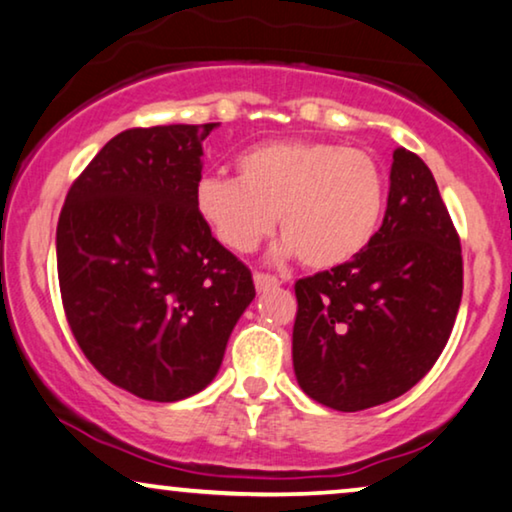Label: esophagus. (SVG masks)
Returning a JSON list of instances; mask_svg holds the SVG:
<instances>
[{
  "instance_id": "1",
  "label": "esophagus",
  "mask_w": 512,
  "mask_h": 512,
  "mask_svg": "<svg viewBox=\"0 0 512 512\" xmlns=\"http://www.w3.org/2000/svg\"><path fill=\"white\" fill-rule=\"evenodd\" d=\"M280 280L276 276H271V273H262L257 271L255 273V287L257 292H266V290H273V287H278Z\"/></svg>"
}]
</instances>
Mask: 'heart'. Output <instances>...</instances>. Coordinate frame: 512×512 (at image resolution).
<instances>
[{
	"mask_svg": "<svg viewBox=\"0 0 512 512\" xmlns=\"http://www.w3.org/2000/svg\"><path fill=\"white\" fill-rule=\"evenodd\" d=\"M378 160L331 141H269L236 160V178L206 176L194 190L199 218L222 246L250 253L278 218L283 255L334 269L369 246L385 211Z\"/></svg>",
	"mask_w": 512,
	"mask_h": 512,
	"instance_id": "b5f03b06",
	"label": "heart"
}]
</instances>
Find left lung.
Here are the masks:
<instances>
[{
	"label": "left lung",
	"mask_w": 512,
	"mask_h": 512,
	"mask_svg": "<svg viewBox=\"0 0 512 512\" xmlns=\"http://www.w3.org/2000/svg\"><path fill=\"white\" fill-rule=\"evenodd\" d=\"M462 290V246L434 176L397 148L385 220L369 246L294 283L301 390L343 413L401 397L443 352Z\"/></svg>",
	"instance_id": "8db88e82"
}]
</instances>
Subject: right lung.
<instances>
[{"instance_id":"obj_1","label":"right lung","mask_w":512,"mask_h":512,"mask_svg":"<svg viewBox=\"0 0 512 512\" xmlns=\"http://www.w3.org/2000/svg\"><path fill=\"white\" fill-rule=\"evenodd\" d=\"M208 125L125 129L69 187L57 278L78 348L146 401H181L218 373L255 299L253 273L199 218Z\"/></svg>"}]
</instances>
